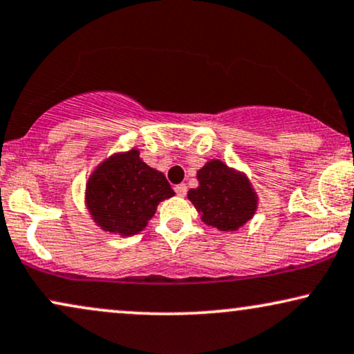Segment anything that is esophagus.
Here are the masks:
<instances>
[{
    "label": "esophagus",
    "instance_id": "obj_1",
    "mask_svg": "<svg viewBox=\"0 0 354 354\" xmlns=\"http://www.w3.org/2000/svg\"><path fill=\"white\" fill-rule=\"evenodd\" d=\"M174 190H176V194L178 196H185L187 195V185H185V183H178V185L174 187Z\"/></svg>",
    "mask_w": 354,
    "mask_h": 354
}]
</instances>
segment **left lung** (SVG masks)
I'll return each instance as SVG.
<instances>
[{
  "label": "left lung",
  "instance_id": "obj_1",
  "mask_svg": "<svg viewBox=\"0 0 354 354\" xmlns=\"http://www.w3.org/2000/svg\"><path fill=\"white\" fill-rule=\"evenodd\" d=\"M196 178L200 185L188 190V200L205 224L223 232L237 231L255 214L257 195L245 174L211 159L196 172Z\"/></svg>",
  "mask_w": 354,
  "mask_h": 354
}]
</instances>
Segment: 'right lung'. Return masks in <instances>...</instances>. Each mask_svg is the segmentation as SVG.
Instances as JSON below:
<instances>
[{
  "instance_id": "right-lung-1",
  "label": "right lung",
  "mask_w": 354,
  "mask_h": 354,
  "mask_svg": "<svg viewBox=\"0 0 354 354\" xmlns=\"http://www.w3.org/2000/svg\"><path fill=\"white\" fill-rule=\"evenodd\" d=\"M174 195L166 176L143 162L138 149L110 156L86 185V205L94 223L120 236L143 231L160 201Z\"/></svg>"
}]
</instances>
